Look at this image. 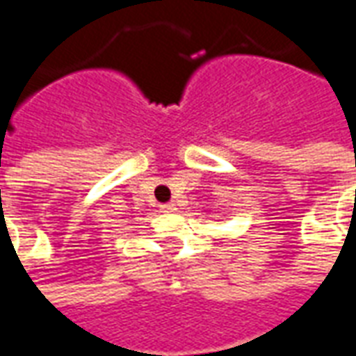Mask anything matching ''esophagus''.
Segmentation results:
<instances>
[{
	"label": "esophagus",
	"mask_w": 356,
	"mask_h": 356,
	"mask_svg": "<svg viewBox=\"0 0 356 356\" xmlns=\"http://www.w3.org/2000/svg\"><path fill=\"white\" fill-rule=\"evenodd\" d=\"M161 210H163V212H175V210H176V204H175V203L161 204Z\"/></svg>",
	"instance_id": "1"
}]
</instances>
